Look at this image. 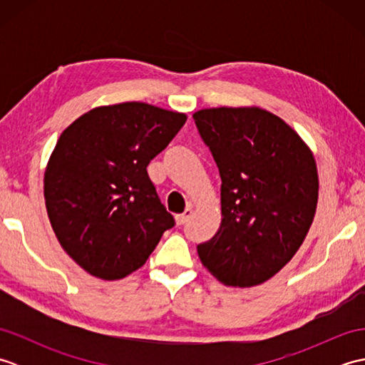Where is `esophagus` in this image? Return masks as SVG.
<instances>
[{"instance_id": "34e87169", "label": "esophagus", "mask_w": 365, "mask_h": 365, "mask_svg": "<svg viewBox=\"0 0 365 365\" xmlns=\"http://www.w3.org/2000/svg\"><path fill=\"white\" fill-rule=\"evenodd\" d=\"M192 215V208L191 207H188L187 210H185L183 213H180V215H175V222L178 224V226H182V224H185L187 222L188 220H190V216Z\"/></svg>"}]
</instances>
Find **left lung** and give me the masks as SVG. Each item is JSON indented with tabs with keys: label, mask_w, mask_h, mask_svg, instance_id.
<instances>
[{
	"label": "left lung",
	"mask_w": 365,
	"mask_h": 365,
	"mask_svg": "<svg viewBox=\"0 0 365 365\" xmlns=\"http://www.w3.org/2000/svg\"><path fill=\"white\" fill-rule=\"evenodd\" d=\"M221 177V226L197 245L202 265L229 287L279 273L312 226L319 200L314 155L289 123L257 106L192 114Z\"/></svg>",
	"instance_id": "left-lung-1"
}]
</instances>
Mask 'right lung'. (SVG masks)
<instances>
[{
	"label": "right lung",
	"mask_w": 365,
	"mask_h": 365,
	"mask_svg": "<svg viewBox=\"0 0 365 365\" xmlns=\"http://www.w3.org/2000/svg\"><path fill=\"white\" fill-rule=\"evenodd\" d=\"M187 114L141 102L98 106L59 136L43 175L51 227L89 274L115 281L141 268L174 218L147 174Z\"/></svg>",
	"instance_id": "obj_1"
}]
</instances>
